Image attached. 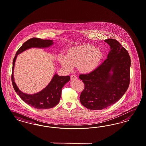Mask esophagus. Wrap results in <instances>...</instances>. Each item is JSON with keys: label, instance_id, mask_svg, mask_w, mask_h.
Masks as SVG:
<instances>
[{"label": "esophagus", "instance_id": "34e87169", "mask_svg": "<svg viewBox=\"0 0 146 146\" xmlns=\"http://www.w3.org/2000/svg\"><path fill=\"white\" fill-rule=\"evenodd\" d=\"M77 79V77L75 75H73L71 76V80H76Z\"/></svg>", "mask_w": 146, "mask_h": 146}]
</instances>
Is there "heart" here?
<instances>
[{
	"label": "heart",
	"mask_w": 146,
	"mask_h": 146,
	"mask_svg": "<svg viewBox=\"0 0 146 146\" xmlns=\"http://www.w3.org/2000/svg\"><path fill=\"white\" fill-rule=\"evenodd\" d=\"M103 54L100 49L90 45H83L71 48L66 56L60 54L58 60L61 65L66 70L70 71L74 66L84 74L95 70L102 60Z\"/></svg>",
	"instance_id": "b5f03b06"
}]
</instances>
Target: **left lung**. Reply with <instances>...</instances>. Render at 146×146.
<instances>
[{
    "label": "left lung",
    "mask_w": 146,
    "mask_h": 146,
    "mask_svg": "<svg viewBox=\"0 0 146 146\" xmlns=\"http://www.w3.org/2000/svg\"><path fill=\"white\" fill-rule=\"evenodd\" d=\"M110 46L107 59L95 70L81 74L84 84L81 104L90 110H102L118 101L130 83L131 61L127 50L114 39L104 40Z\"/></svg>",
    "instance_id": "obj_1"
}]
</instances>
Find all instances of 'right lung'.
I'll use <instances>...</instances> for the list:
<instances>
[{"mask_svg": "<svg viewBox=\"0 0 146 146\" xmlns=\"http://www.w3.org/2000/svg\"><path fill=\"white\" fill-rule=\"evenodd\" d=\"M53 43L52 40H44L38 38H30L23 44L21 48L18 49L13 60L11 80L13 88L17 94L24 102L33 108L46 109L53 108L56 106L60 102L62 88L65 83L70 81V77L69 76H60L57 74H55L49 84L42 91L33 95L25 94L19 89L14 80L13 70L17 57L18 54L22 53V52L27 49L31 48H48Z\"/></svg>", "mask_w": 146, "mask_h": 146, "instance_id": "1", "label": "right lung"}]
</instances>
